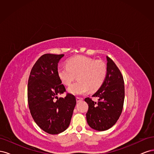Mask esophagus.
Segmentation results:
<instances>
[{
    "label": "esophagus",
    "instance_id": "1",
    "mask_svg": "<svg viewBox=\"0 0 154 154\" xmlns=\"http://www.w3.org/2000/svg\"><path fill=\"white\" fill-rule=\"evenodd\" d=\"M82 100H83V99L81 98V97H76V101H77V102L80 101H82Z\"/></svg>",
    "mask_w": 154,
    "mask_h": 154
}]
</instances>
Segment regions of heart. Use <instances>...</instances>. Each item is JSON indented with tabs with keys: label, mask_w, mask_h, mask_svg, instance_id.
<instances>
[{
	"label": "heart",
	"mask_w": 154,
	"mask_h": 154,
	"mask_svg": "<svg viewBox=\"0 0 154 154\" xmlns=\"http://www.w3.org/2000/svg\"><path fill=\"white\" fill-rule=\"evenodd\" d=\"M57 74L66 86L71 85L77 76L78 81L70 86L68 91L74 95H82L88 90L96 91L102 85L106 77V67L101 60L77 56L67 60V66L59 67Z\"/></svg>",
	"instance_id": "b5f03b06"
}]
</instances>
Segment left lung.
<instances>
[{"mask_svg": "<svg viewBox=\"0 0 154 154\" xmlns=\"http://www.w3.org/2000/svg\"><path fill=\"white\" fill-rule=\"evenodd\" d=\"M106 74L103 84L92 97L85 101L88 105L86 114L87 122L90 127L98 131H104L114 126L122 114L124 99L125 85L122 74L113 60L106 57Z\"/></svg>", "mask_w": 154, "mask_h": 154, "instance_id": "8db88e82", "label": "left lung"}]
</instances>
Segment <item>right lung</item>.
<instances>
[{
  "label": "right lung",
  "instance_id": "add662e5",
  "mask_svg": "<svg viewBox=\"0 0 154 154\" xmlns=\"http://www.w3.org/2000/svg\"><path fill=\"white\" fill-rule=\"evenodd\" d=\"M64 54H45L32 67L27 85V101L31 114L44 132L58 134L69 126L76 97L67 93L57 74L58 63ZM57 99V100H55Z\"/></svg>",
  "mask_w": 154,
  "mask_h": 154
}]
</instances>
